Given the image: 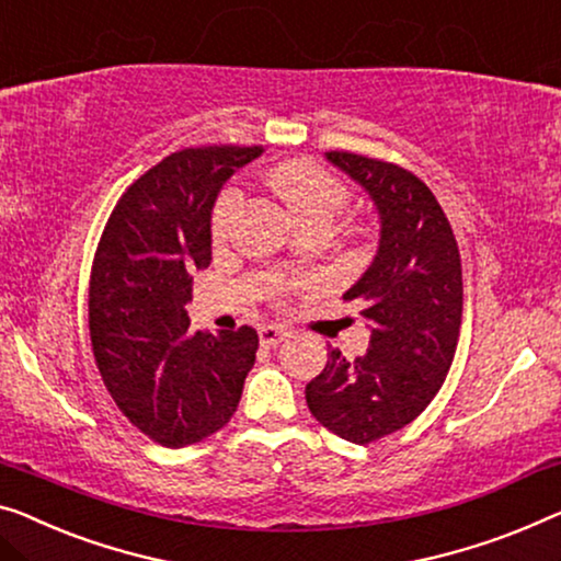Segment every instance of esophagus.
I'll list each match as a JSON object with an SVG mask.
<instances>
[{"label": "esophagus", "instance_id": "esophagus-1", "mask_svg": "<svg viewBox=\"0 0 561 561\" xmlns=\"http://www.w3.org/2000/svg\"><path fill=\"white\" fill-rule=\"evenodd\" d=\"M284 337H289V330L284 324H264V328H259V340H262L264 347L279 345Z\"/></svg>", "mask_w": 561, "mask_h": 561}]
</instances>
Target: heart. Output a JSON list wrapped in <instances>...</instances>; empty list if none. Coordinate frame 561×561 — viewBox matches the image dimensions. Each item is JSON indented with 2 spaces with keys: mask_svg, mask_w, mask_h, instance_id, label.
<instances>
[{
  "mask_svg": "<svg viewBox=\"0 0 561 561\" xmlns=\"http://www.w3.org/2000/svg\"><path fill=\"white\" fill-rule=\"evenodd\" d=\"M270 186L287 204L299 227H324L328 229L334 216L347 204V188L337 175L324 171L307 158H291L274 165L270 173ZM239 204L237 188H224L216 198L211 211V231L221 237L229 227L233 208Z\"/></svg>",
  "mask_w": 561,
  "mask_h": 561,
  "instance_id": "obj_1",
  "label": "heart"
}]
</instances>
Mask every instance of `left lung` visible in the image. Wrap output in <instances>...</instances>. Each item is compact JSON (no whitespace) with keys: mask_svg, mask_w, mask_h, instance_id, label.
<instances>
[{"mask_svg":"<svg viewBox=\"0 0 561 561\" xmlns=\"http://www.w3.org/2000/svg\"><path fill=\"white\" fill-rule=\"evenodd\" d=\"M324 156L370 194L380 244L345 291L363 302L370 347L355 360L330 350L305 398L334 436L367 446L415 421L446 380L463 314L461 254L440 204L415 173L347 150Z\"/></svg>","mask_w":561,"mask_h":561,"instance_id":"1","label":"left lung"}]
</instances>
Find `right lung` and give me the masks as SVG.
Segmentation results:
<instances>
[{"label": "right lung", "instance_id": "right-lung-1", "mask_svg": "<svg viewBox=\"0 0 561 561\" xmlns=\"http://www.w3.org/2000/svg\"><path fill=\"white\" fill-rule=\"evenodd\" d=\"M262 146H201L133 181L100 237L90 274V340L121 413L165 448L221 431L256 360L254 328L191 332L194 270L211 262V208Z\"/></svg>", "mask_w": 561, "mask_h": 561}]
</instances>
